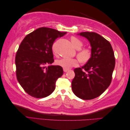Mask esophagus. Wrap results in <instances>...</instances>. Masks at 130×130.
Here are the masks:
<instances>
[{
  "instance_id": "esophagus-1",
  "label": "esophagus",
  "mask_w": 130,
  "mask_h": 130,
  "mask_svg": "<svg viewBox=\"0 0 130 130\" xmlns=\"http://www.w3.org/2000/svg\"><path fill=\"white\" fill-rule=\"evenodd\" d=\"M68 70H69L68 69H66V68H63V71L64 72H67L68 71Z\"/></svg>"
}]
</instances>
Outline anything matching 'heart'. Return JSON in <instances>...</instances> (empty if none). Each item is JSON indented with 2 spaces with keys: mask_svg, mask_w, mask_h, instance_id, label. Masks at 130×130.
<instances>
[{
  "mask_svg": "<svg viewBox=\"0 0 130 130\" xmlns=\"http://www.w3.org/2000/svg\"><path fill=\"white\" fill-rule=\"evenodd\" d=\"M71 40L72 44L77 50V56L82 62H86L88 61L91 52L88 48H82L84 45V43L80 39L75 37H72ZM53 52L54 54L56 53L55 45L53 46ZM56 63L57 66L62 67L63 68L69 69L73 67L77 66L78 63V60L76 58H62L56 61Z\"/></svg>",
  "mask_w": 130,
  "mask_h": 130,
  "instance_id": "1",
  "label": "heart"
}]
</instances>
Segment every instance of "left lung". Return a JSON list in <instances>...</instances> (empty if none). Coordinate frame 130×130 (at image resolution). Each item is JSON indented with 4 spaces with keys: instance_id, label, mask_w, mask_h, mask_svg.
Returning <instances> with one entry per match:
<instances>
[{
    "instance_id": "obj_1",
    "label": "left lung",
    "mask_w": 130,
    "mask_h": 130,
    "mask_svg": "<svg viewBox=\"0 0 130 130\" xmlns=\"http://www.w3.org/2000/svg\"><path fill=\"white\" fill-rule=\"evenodd\" d=\"M91 45V57L82 68L74 70L72 88L75 95L83 100L99 96L110 85L115 67L112 47L107 40L95 32H83Z\"/></svg>"
}]
</instances>
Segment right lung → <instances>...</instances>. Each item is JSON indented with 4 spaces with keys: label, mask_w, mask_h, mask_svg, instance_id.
<instances>
[{
    "label": "right lung",
    "mask_w": 130,
    "mask_h": 130,
    "mask_svg": "<svg viewBox=\"0 0 130 130\" xmlns=\"http://www.w3.org/2000/svg\"><path fill=\"white\" fill-rule=\"evenodd\" d=\"M67 32L42 27L27 35L19 45L15 57L17 80L26 93L36 98L49 96L63 71L54 62L53 44Z\"/></svg>",
    "instance_id": "add662e5"
}]
</instances>
